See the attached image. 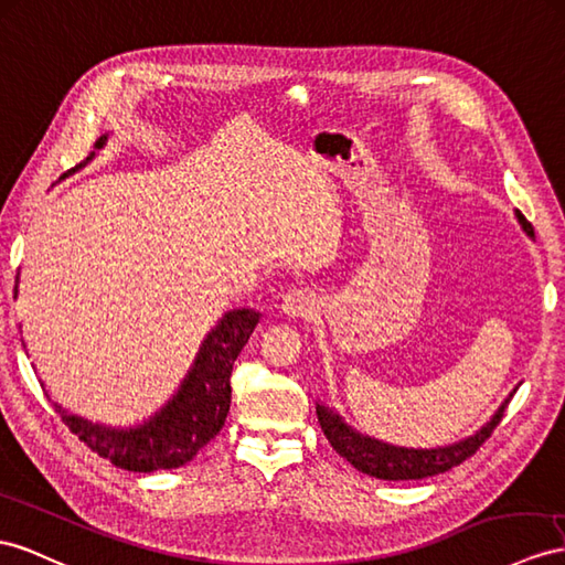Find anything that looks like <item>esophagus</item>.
I'll use <instances>...</instances> for the list:
<instances>
[{"instance_id": "esophagus-1", "label": "esophagus", "mask_w": 565, "mask_h": 565, "mask_svg": "<svg viewBox=\"0 0 565 565\" xmlns=\"http://www.w3.org/2000/svg\"><path fill=\"white\" fill-rule=\"evenodd\" d=\"M284 315L294 317V320H306V317H312L320 308V300L310 291V288H294L288 291L284 298Z\"/></svg>"}]
</instances>
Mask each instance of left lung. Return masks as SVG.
Returning a JSON list of instances; mask_svg holds the SVG:
<instances>
[{"mask_svg": "<svg viewBox=\"0 0 565 565\" xmlns=\"http://www.w3.org/2000/svg\"><path fill=\"white\" fill-rule=\"evenodd\" d=\"M515 214H518V222L527 231V236H534V228L525 220V214L523 212H515ZM511 398L513 394L501 403L497 415L491 417L480 431L472 434V437L444 448H429V451H413V448H398V446L374 441L370 437H360V434L353 431L349 425H343L339 415H334L322 406H317V420H320L324 437L329 439L331 446H334V451L349 460L351 466L358 468L360 472L380 477V480H423V477L451 470L460 466L466 458L475 456L477 448L491 437V431H494L497 425L501 423L503 411L509 408Z\"/></svg>", "mask_w": 565, "mask_h": 565, "instance_id": "left-lung-1", "label": "left lung"}]
</instances>
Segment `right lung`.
I'll use <instances>...</instances> for the list:
<instances>
[{
    "label": "right lung",
    "instance_id": "obj_1",
    "mask_svg": "<svg viewBox=\"0 0 565 565\" xmlns=\"http://www.w3.org/2000/svg\"><path fill=\"white\" fill-rule=\"evenodd\" d=\"M105 140L107 136L99 138L95 148H103ZM93 154L95 152L66 173L90 162ZM257 322L259 312L255 310L226 312L202 343L195 365L188 372L179 394L150 423L134 429H107L68 415L60 411V406H56V413L90 451L107 458L111 466L131 472L181 468L224 427L231 406V370Z\"/></svg>",
    "mask_w": 565,
    "mask_h": 565
}]
</instances>
